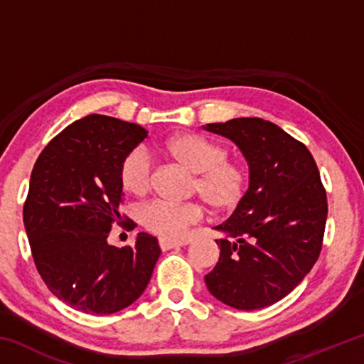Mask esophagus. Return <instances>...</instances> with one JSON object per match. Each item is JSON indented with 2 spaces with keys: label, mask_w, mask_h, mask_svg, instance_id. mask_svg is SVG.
Masks as SVG:
<instances>
[{
  "label": "esophagus",
  "mask_w": 364,
  "mask_h": 364,
  "mask_svg": "<svg viewBox=\"0 0 364 364\" xmlns=\"http://www.w3.org/2000/svg\"><path fill=\"white\" fill-rule=\"evenodd\" d=\"M188 244L186 241H176V239H165V237H160L159 239V245L162 250H170V249H175V247H181V245Z\"/></svg>",
  "instance_id": "obj_1"
}]
</instances>
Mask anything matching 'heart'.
Wrapping results in <instances>:
<instances>
[{"instance_id": "1", "label": "heart", "mask_w": 364, "mask_h": 364, "mask_svg": "<svg viewBox=\"0 0 364 364\" xmlns=\"http://www.w3.org/2000/svg\"><path fill=\"white\" fill-rule=\"evenodd\" d=\"M171 159L193 171V191L217 212L234 210L247 194L249 176L241 164L228 159V149L202 134L183 133L165 146ZM122 188L133 196H144L152 183V160L146 147L138 146L123 157L119 170ZM204 210L196 202L173 204L151 200L141 205L138 220L147 231L162 237H180L186 228L200 221Z\"/></svg>"}]
</instances>
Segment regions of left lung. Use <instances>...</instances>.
<instances>
[{
    "instance_id": "8db88e82",
    "label": "left lung",
    "mask_w": 364,
    "mask_h": 364,
    "mask_svg": "<svg viewBox=\"0 0 364 364\" xmlns=\"http://www.w3.org/2000/svg\"><path fill=\"white\" fill-rule=\"evenodd\" d=\"M204 128L234 141L250 168L244 200L215 226L225 237L205 284L237 310L273 305L310 273L323 247L328 197L316 162L304 143L257 117Z\"/></svg>"
}]
</instances>
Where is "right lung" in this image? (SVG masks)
Masks as SVG:
<instances>
[{
	"label": "right lung",
	"mask_w": 364,
	"mask_h": 364,
	"mask_svg": "<svg viewBox=\"0 0 364 364\" xmlns=\"http://www.w3.org/2000/svg\"><path fill=\"white\" fill-rule=\"evenodd\" d=\"M146 136L136 123L91 114L49 141L35 162L23 204L35 267L49 291L78 311H120L151 281L156 237L139 232L134 245L107 244L112 225L128 220L119 212L120 164Z\"/></svg>",
	"instance_id": "1"
}]
</instances>
